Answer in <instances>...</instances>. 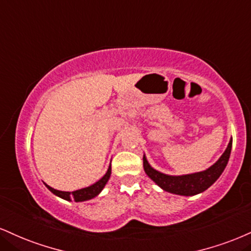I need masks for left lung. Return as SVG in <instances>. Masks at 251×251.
Instances as JSON below:
<instances>
[{
	"mask_svg": "<svg viewBox=\"0 0 251 251\" xmlns=\"http://www.w3.org/2000/svg\"><path fill=\"white\" fill-rule=\"evenodd\" d=\"M232 146V138L229 140V144L223 154L220 156L215 164L207 168L206 171L196 172V173L183 174V175H170L156 171L147 161L146 155L144 154V170L149 175L151 180H153L162 191L172 193L181 196H193L204 192L209 188L215 181L221 176L226 166L229 161Z\"/></svg>",
	"mask_w": 251,
	"mask_h": 251,
	"instance_id": "8db88e82",
	"label": "left lung"
}]
</instances>
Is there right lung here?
I'll return each instance as SVG.
<instances>
[{
  "mask_svg": "<svg viewBox=\"0 0 251 251\" xmlns=\"http://www.w3.org/2000/svg\"><path fill=\"white\" fill-rule=\"evenodd\" d=\"M110 176H111V164H110V166H108L107 172L105 173V175L101 177L100 180H98L97 182H95L91 186L85 187V188L77 189V191H74V192H63V191H57V189L52 188V187L47 185L45 182H44V185L51 193H52V194H55L56 196H58V198L63 199V200H66V201L74 200L76 202H83V201L91 200V199L96 198V196H98L99 194H100V192L104 189V187L107 183Z\"/></svg>",
  "mask_w": 251,
  "mask_h": 251,
  "instance_id": "1",
  "label": "right lung"
}]
</instances>
